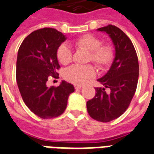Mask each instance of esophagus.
I'll return each mask as SVG.
<instances>
[{
    "mask_svg": "<svg viewBox=\"0 0 154 154\" xmlns=\"http://www.w3.org/2000/svg\"><path fill=\"white\" fill-rule=\"evenodd\" d=\"M74 87H75V89H82L83 86H82V85H75Z\"/></svg>",
    "mask_w": 154,
    "mask_h": 154,
    "instance_id": "34e87169",
    "label": "esophagus"
}]
</instances>
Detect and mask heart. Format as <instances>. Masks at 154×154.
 Here are the masks:
<instances>
[{"instance_id":"b5f03b06","label":"heart","mask_w":154,"mask_h":154,"mask_svg":"<svg viewBox=\"0 0 154 154\" xmlns=\"http://www.w3.org/2000/svg\"><path fill=\"white\" fill-rule=\"evenodd\" d=\"M75 47L78 49L89 51L88 61H93L100 69L109 66L115 56L114 48L110 43H101L99 37L92 34H85L73 41ZM73 53L67 45L61 44L57 49V58L62 65L72 62ZM96 75V70L91 65H75L65 70V76L73 84L84 85Z\"/></svg>"}]
</instances>
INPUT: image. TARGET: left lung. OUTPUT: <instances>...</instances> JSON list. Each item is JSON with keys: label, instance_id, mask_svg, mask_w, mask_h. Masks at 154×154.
<instances>
[{"label": "left lung", "instance_id": "1", "mask_svg": "<svg viewBox=\"0 0 154 154\" xmlns=\"http://www.w3.org/2000/svg\"><path fill=\"white\" fill-rule=\"evenodd\" d=\"M97 30L112 39L115 58L107 73L97 80L105 88H95V96L87 101V111L93 119L109 122L122 116L134 97L138 82V58L130 39L119 28L109 25ZM105 88H109L110 93Z\"/></svg>", "mask_w": 154, "mask_h": 154}]
</instances>
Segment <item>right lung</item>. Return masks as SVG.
I'll list each match as a JSON object with an SVG mask.
<instances>
[{"label": "right lung", "instance_id": "obj_1", "mask_svg": "<svg viewBox=\"0 0 154 154\" xmlns=\"http://www.w3.org/2000/svg\"><path fill=\"white\" fill-rule=\"evenodd\" d=\"M65 40V35L55 29H40L25 37L18 50V89L27 107L43 119L62 114L68 97L74 92L73 85L65 81L57 87L47 86L48 80L59 76L57 49Z\"/></svg>", "mask_w": 154, "mask_h": 154}]
</instances>
